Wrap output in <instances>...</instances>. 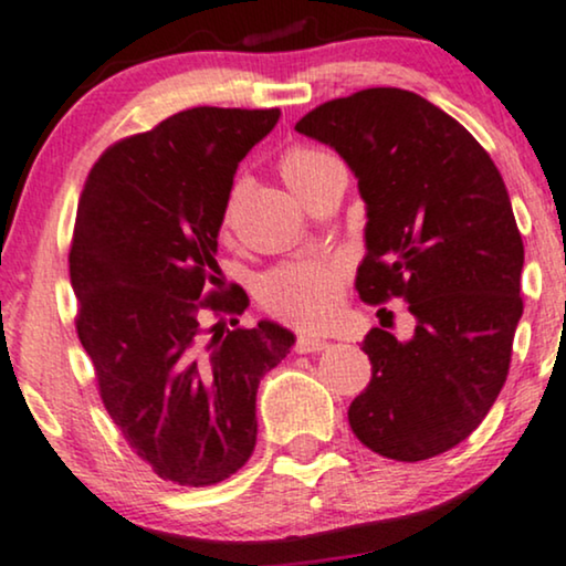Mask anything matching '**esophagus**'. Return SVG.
I'll use <instances>...</instances> for the list:
<instances>
[{"instance_id":"esophagus-1","label":"esophagus","mask_w":566,"mask_h":566,"mask_svg":"<svg viewBox=\"0 0 566 566\" xmlns=\"http://www.w3.org/2000/svg\"><path fill=\"white\" fill-rule=\"evenodd\" d=\"M294 348H296V354H315V352H323V348H327V340L315 338V336H298Z\"/></svg>"}]
</instances>
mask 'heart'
I'll use <instances>...</instances> for the list:
<instances>
[{"mask_svg":"<svg viewBox=\"0 0 566 566\" xmlns=\"http://www.w3.org/2000/svg\"><path fill=\"white\" fill-rule=\"evenodd\" d=\"M331 165H336L327 151L315 146H291L277 159V170L296 197H306L312 186ZM233 199L222 212V226L230 222ZM346 291L344 262H285L281 268L264 272L256 283V298L262 310L285 323L315 331L325 327L338 315Z\"/></svg>","mask_w":566,"mask_h":566,"instance_id":"b5f03b06","label":"heart"}]
</instances>
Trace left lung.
I'll return each mask as SVG.
<instances>
[{"instance_id": "8db88e82", "label": "left lung", "mask_w": 566, "mask_h": 566, "mask_svg": "<svg viewBox=\"0 0 566 566\" xmlns=\"http://www.w3.org/2000/svg\"><path fill=\"white\" fill-rule=\"evenodd\" d=\"M296 130L331 144L359 178V298H403L417 319L403 344L382 327L365 336L373 378L348 424L386 459L438 457L485 420L512 361L525 247L504 178L462 123L403 88L331 99Z\"/></svg>"}]
</instances>
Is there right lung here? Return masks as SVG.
<instances>
[{
    "label": "right lung",
    "instance_id": "add662e5",
    "mask_svg": "<svg viewBox=\"0 0 566 566\" xmlns=\"http://www.w3.org/2000/svg\"><path fill=\"white\" fill-rule=\"evenodd\" d=\"M281 109L193 107L102 151L70 243L75 331L99 399L157 478L188 488L239 472L256 443V388L294 336L241 327L220 289L218 233L239 163ZM212 314L219 325L205 328Z\"/></svg>",
    "mask_w": 566,
    "mask_h": 566
}]
</instances>
